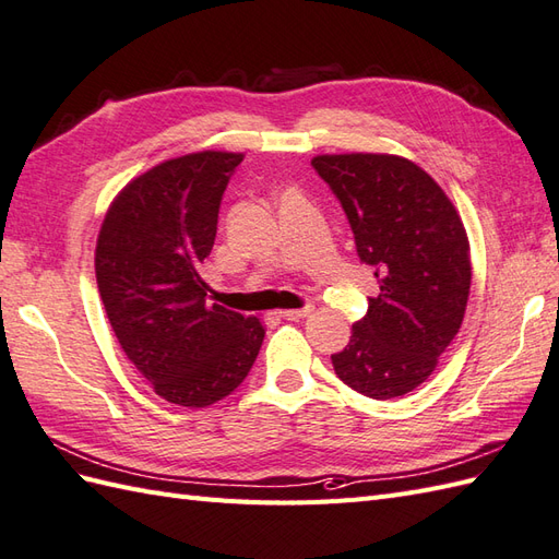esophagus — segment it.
<instances>
[{
  "label": "esophagus",
  "instance_id": "1",
  "mask_svg": "<svg viewBox=\"0 0 559 559\" xmlns=\"http://www.w3.org/2000/svg\"><path fill=\"white\" fill-rule=\"evenodd\" d=\"M311 311H313L311 307H305V309H285V311H281V317H283L285 321H297V319L309 317Z\"/></svg>",
  "mask_w": 559,
  "mask_h": 559
}]
</instances>
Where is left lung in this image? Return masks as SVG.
Segmentation results:
<instances>
[{
  "mask_svg": "<svg viewBox=\"0 0 559 559\" xmlns=\"http://www.w3.org/2000/svg\"><path fill=\"white\" fill-rule=\"evenodd\" d=\"M319 177L345 210L359 260L380 295L333 354L337 378L370 399L423 384L465 317L472 266L461 214L423 167L399 155H317Z\"/></svg>",
  "mask_w": 559,
  "mask_h": 559,
  "instance_id": "1",
  "label": "left lung"
}]
</instances>
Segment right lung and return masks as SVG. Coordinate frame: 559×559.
Segmentation results:
<instances>
[{"label":"right lung","mask_w":559,"mask_h":559,"mask_svg":"<svg viewBox=\"0 0 559 559\" xmlns=\"http://www.w3.org/2000/svg\"><path fill=\"white\" fill-rule=\"evenodd\" d=\"M240 153L203 151L143 171L112 200L96 283L127 359L165 402L205 408L246 380L264 325L207 305L200 276Z\"/></svg>","instance_id":"1"}]
</instances>
